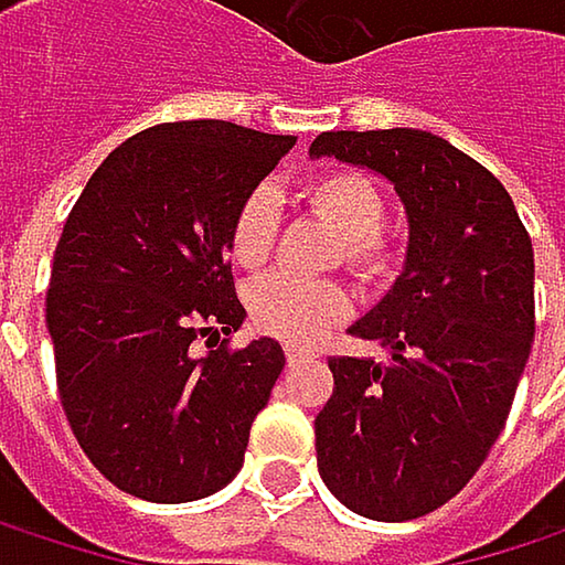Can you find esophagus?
<instances>
[{"mask_svg":"<svg viewBox=\"0 0 565 565\" xmlns=\"http://www.w3.org/2000/svg\"><path fill=\"white\" fill-rule=\"evenodd\" d=\"M307 360H313V350H303V347H287V363L290 366H297V363H307Z\"/></svg>","mask_w":565,"mask_h":565,"instance_id":"1","label":"esophagus"}]
</instances>
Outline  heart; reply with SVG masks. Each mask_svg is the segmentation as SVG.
<instances>
[{"label":"heart","instance_id":"b5f03b06","mask_svg":"<svg viewBox=\"0 0 565 565\" xmlns=\"http://www.w3.org/2000/svg\"><path fill=\"white\" fill-rule=\"evenodd\" d=\"M303 202L343 232L347 262L363 278H386L393 271V242L383 235L380 222L386 212V195L380 182L353 170H333L303 185ZM278 242V199L268 185L252 189L235 209L228 228V252L235 265L255 271L262 268ZM350 290L337 281H303L294 275H271L248 294V310L258 330L275 333L290 343H310L327 327L350 313Z\"/></svg>","mask_w":565,"mask_h":565}]
</instances>
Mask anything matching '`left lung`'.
<instances>
[{"label":"left lung","instance_id":"obj_1","mask_svg":"<svg viewBox=\"0 0 565 565\" xmlns=\"http://www.w3.org/2000/svg\"><path fill=\"white\" fill-rule=\"evenodd\" d=\"M310 157L380 172L408 218L402 275L350 327L390 363L330 360L317 468L353 513L415 520L475 478L508 422L536 330L533 245L508 189L428 130H333Z\"/></svg>","mask_w":565,"mask_h":565}]
</instances>
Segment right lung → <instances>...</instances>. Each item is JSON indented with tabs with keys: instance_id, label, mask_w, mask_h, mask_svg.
Masks as SVG:
<instances>
[{
	"instance_id": "add662e5",
	"label": "right lung",
	"mask_w": 565,
	"mask_h": 565,
	"mask_svg": "<svg viewBox=\"0 0 565 565\" xmlns=\"http://www.w3.org/2000/svg\"><path fill=\"white\" fill-rule=\"evenodd\" d=\"M290 147L228 120L160 124L97 167L64 222L45 297L57 395L90 465L134 498L185 504L242 471L284 350L222 340L245 323L228 228Z\"/></svg>"
}]
</instances>
